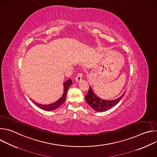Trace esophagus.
<instances>
[{"label": "esophagus", "mask_w": 157, "mask_h": 157, "mask_svg": "<svg viewBox=\"0 0 157 157\" xmlns=\"http://www.w3.org/2000/svg\"><path fill=\"white\" fill-rule=\"evenodd\" d=\"M82 73H79L78 74L77 76L76 77L75 80H76V82H79V81H81L82 80Z\"/></svg>", "instance_id": "obj_1"}]
</instances>
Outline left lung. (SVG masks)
<instances>
[{"mask_svg":"<svg viewBox=\"0 0 157 157\" xmlns=\"http://www.w3.org/2000/svg\"><path fill=\"white\" fill-rule=\"evenodd\" d=\"M125 91L122 95L116 99L114 100H104L99 98L93 91L91 87L89 86L87 94L85 96L87 103L91 108L97 112H104L115 106L119 101L122 98Z\"/></svg>","mask_w":157,"mask_h":157,"instance_id":"8db88e82","label":"left lung"}]
</instances>
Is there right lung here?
Masks as SVG:
<instances>
[{
	"label": "right lung",
	"mask_w": 157,
	"mask_h": 157,
	"mask_svg": "<svg viewBox=\"0 0 157 157\" xmlns=\"http://www.w3.org/2000/svg\"><path fill=\"white\" fill-rule=\"evenodd\" d=\"M72 84V80L71 79H68L66 81H65L63 83V87H64V90H63V94L62 95V96L58 99L57 100L56 102L52 103V104H47V105H43V104H38L36 102H35L34 101H33V102L40 109L47 110V111H52V110H54L56 109H58V107H59L65 101L66 96H67V93H68V89L70 87V86Z\"/></svg>",
	"instance_id": "add662e5"
}]
</instances>
